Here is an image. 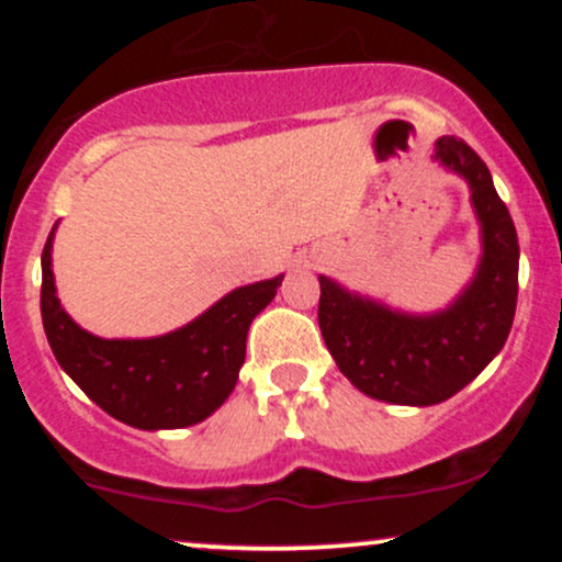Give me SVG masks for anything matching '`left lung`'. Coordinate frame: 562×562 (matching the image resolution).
Listing matches in <instances>:
<instances>
[{"instance_id":"obj_1","label":"left lung","mask_w":562,"mask_h":562,"mask_svg":"<svg viewBox=\"0 0 562 562\" xmlns=\"http://www.w3.org/2000/svg\"><path fill=\"white\" fill-rule=\"evenodd\" d=\"M434 160L470 187L481 227L475 274L447 308L412 314L319 274V330L344 375L370 398L434 406L462 391L505 346L518 301V235L473 147L436 139Z\"/></svg>"}]
</instances>
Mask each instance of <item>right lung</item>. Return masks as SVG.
Wrapping results in <instances>:
<instances>
[{
	"label": "right lung",
	"mask_w": 562,
	"mask_h": 562,
	"mask_svg": "<svg viewBox=\"0 0 562 562\" xmlns=\"http://www.w3.org/2000/svg\"><path fill=\"white\" fill-rule=\"evenodd\" d=\"M49 232L42 254V322L57 364L97 406L139 430L203 423L235 391L248 327L272 303L282 277L235 288L177 330L156 338H100L60 306Z\"/></svg>",
	"instance_id": "1"
}]
</instances>
